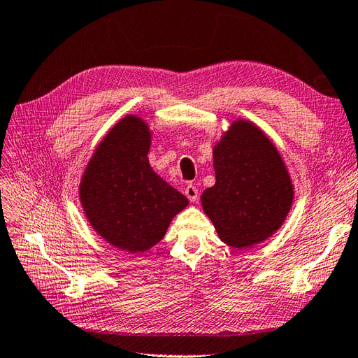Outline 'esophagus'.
Instances as JSON below:
<instances>
[{"label":"esophagus","mask_w":358,"mask_h":358,"mask_svg":"<svg viewBox=\"0 0 358 358\" xmlns=\"http://www.w3.org/2000/svg\"><path fill=\"white\" fill-rule=\"evenodd\" d=\"M185 195L189 198V201L195 202V201H198V189H196L195 186L189 185V186L185 189Z\"/></svg>","instance_id":"obj_1"}]
</instances>
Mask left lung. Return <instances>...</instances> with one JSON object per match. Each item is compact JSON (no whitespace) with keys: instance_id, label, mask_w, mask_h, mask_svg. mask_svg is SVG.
<instances>
[{"instance_id":"left-lung-1","label":"left lung","mask_w":358,"mask_h":358,"mask_svg":"<svg viewBox=\"0 0 358 358\" xmlns=\"http://www.w3.org/2000/svg\"><path fill=\"white\" fill-rule=\"evenodd\" d=\"M216 185L202 208L222 241L252 248L280 228L289 213L291 178L273 142L249 121H237L214 147Z\"/></svg>"}]
</instances>
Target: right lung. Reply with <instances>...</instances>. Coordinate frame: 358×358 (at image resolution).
Wrapping results in <instances>:
<instances>
[{
  "instance_id": "obj_1",
  "label": "right lung",
  "mask_w": 358,
  "mask_h": 358,
  "mask_svg": "<svg viewBox=\"0 0 358 358\" xmlns=\"http://www.w3.org/2000/svg\"><path fill=\"white\" fill-rule=\"evenodd\" d=\"M150 142L144 121L122 118L100 142L79 189L91 227L112 246L131 253L157 244L189 203L151 169Z\"/></svg>"
}]
</instances>
